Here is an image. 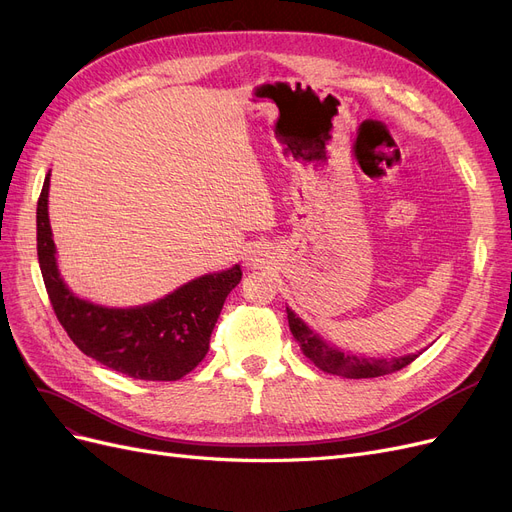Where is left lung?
<instances>
[{
    "instance_id": "left-lung-1",
    "label": "left lung",
    "mask_w": 512,
    "mask_h": 512,
    "mask_svg": "<svg viewBox=\"0 0 512 512\" xmlns=\"http://www.w3.org/2000/svg\"><path fill=\"white\" fill-rule=\"evenodd\" d=\"M286 318H288V328H291L295 341L301 345L307 358L320 370L345 376V379H374V376H385L406 368L420 355V353H412V355H404V358L385 360V358H364V355L343 353L335 347L326 345L316 332L311 330L299 316H295V311H291L288 307H286Z\"/></svg>"
}]
</instances>
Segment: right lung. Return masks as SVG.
Instances as JSON below:
<instances>
[{"label": "right lung", "mask_w": 512, "mask_h": 512, "mask_svg": "<svg viewBox=\"0 0 512 512\" xmlns=\"http://www.w3.org/2000/svg\"><path fill=\"white\" fill-rule=\"evenodd\" d=\"M50 173L37 201V257L54 314L66 335L96 362L131 379L180 381L209 351L226 297L240 282V265L196 278L161 301L108 309L77 299L56 268L48 219Z\"/></svg>", "instance_id": "add662e5"}]
</instances>
